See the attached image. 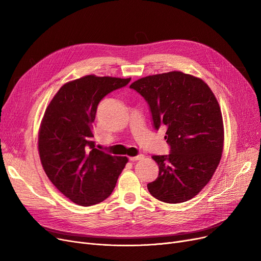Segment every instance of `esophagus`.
<instances>
[{
  "instance_id": "1",
  "label": "esophagus",
  "mask_w": 261,
  "mask_h": 261,
  "mask_svg": "<svg viewBox=\"0 0 261 261\" xmlns=\"http://www.w3.org/2000/svg\"><path fill=\"white\" fill-rule=\"evenodd\" d=\"M144 159V155L143 154H140V155H136V156H129V160L131 162H135V161H140V160H143Z\"/></svg>"
}]
</instances>
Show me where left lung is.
<instances>
[{
	"label": "left lung",
	"instance_id": "obj_1",
	"mask_svg": "<svg viewBox=\"0 0 261 261\" xmlns=\"http://www.w3.org/2000/svg\"><path fill=\"white\" fill-rule=\"evenodd\" d=\"M147 100L153 125L168 127L169 155H152L159 165L149 193L165 203L193 199L220 163L224 127L220 106L206 82L180 71L149 75L130 86Z\"/></svg>",
	"mask_w": 261,
	"mask_h": 261
}]
</instances>
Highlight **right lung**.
<instances>
[{
	"instance_id": "1",
	"label": "right lung",
	"mask_w": 261,
	"mask_h": 261,
	"mask_svg": "<svg viewBox=\"0 0 261 261\" xmlns=\"http://www.w3.org/2000/svg\"><path fill=\"white\" fill-rule=\"evenodd\" d=\"M130 80L86 75L64 84L46 107L38 133L40 161L54 186L77 205L106 200L128 163L95 148L92 123L99 101Z\"/></svg>"
}]
</instances>
